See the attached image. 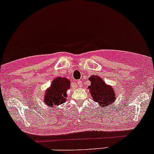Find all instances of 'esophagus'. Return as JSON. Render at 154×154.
<instances>
[{
	"label": "esophagus",
	"instance_id": "1",
	"mask_svg": "<svg viewBox=\"0 0 154 154\" xmlns=\"http://www.w3.org/2000/svg\"><path fill=\"white\" fill-rule=\"evenodd\" d=\"M77 84L78 85V86H80V85L82 84V82H81V80H77Z\"/></svg>",
	"mask_w": 154,
	"mask_h": 154
}]
</instances>
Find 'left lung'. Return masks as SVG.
I'll return each mask as SVG.
<instances>
[{"mask_svg": "<svg viewBox=\"0 0 154 154\" xmlns=\"http://www.w3.org/2000/svg\"><path fill=\"white\" fill-rule=\"evenodd\" d=\"M88 80L91 82L88 89L94 102H97L102 107H109L114 103L116 94L112 87L106 85L98 76L92 75Z\"/></svg>", "mask_w": 154, "mask_h": 154, "instance_id": "1", "label": "left lung"}]
</instances>
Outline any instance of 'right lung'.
Instances as JSON below:
<instances>
[{
	"mask_svg": "<svg viewBox=\"0 0 154 154\" xmlns=\"http://www.w3.org/2000/svg\"><path fill=\"white\" fill-rule=\"evenodd\" d=\"M70 80L66 77H56L51 86L45 92L44 100L49 106H58L64 103L67 97V90L70 88Z\"/></svg>",
	"mask_w": 154,
	"mask_h": 154,
	"instance_id": "right-lung-1",
	"label": "right lung"
}]
</instances>
